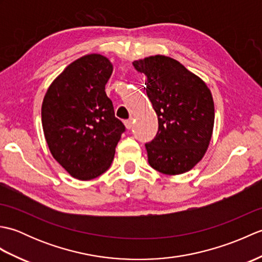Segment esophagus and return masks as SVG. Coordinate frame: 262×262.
Segmentation results:
<instances>
[{
	"instance_id": "1",
	"label": "esophagus",
	"mask_w": 262,
	"mask_h": 262,
	"mask_svg": "<svg viewBox=\"0 0 262 262\" xmlns=\"http://www.w3.org/2000/svg\"><path fill=\"white\" fill-rule=\"evenodd\" d=\"M125 126H126L127 129H130V128L133 127V119L130 118V119L125 120Z\"/></svg>"
}]
</instances>
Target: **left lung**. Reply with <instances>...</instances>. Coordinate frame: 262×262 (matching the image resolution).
Wrapping results in <instances>:
<instances>
[{
  "label": "left lung",
  "instance_id": "left-lung-1",
  "mask_svg": "<svg viewBox=\"0 0 262 262\" xmlns=\"http://www.w3.org/2000/svg\"><path fill=\"white\" fill-rule=\"evenodd\" d=\"M147 77L146 94L158 115L159 130L145 144L148 163L164 174L192 169L207 149L213 133V97L205 82L178 60L155 55L135 60Z\"/></svg>",
  "mask_w": 262,
  "mask_h": 262
}]
</instances>
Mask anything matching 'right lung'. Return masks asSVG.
<instances>
[{
  "label": "right lung",
  "instance_id": "add662e5",
  "mask_svg": "<svg viewBox=\"0 0 262 262\" xmlns=\"http://www.w3.org/2000/svg\"><path fill=\"white\" fill-rule=\"evenodd\" d=\"M113 64L99 54L74 60L48 88L41 122L54 159L79 180L109 169L124 124L115 117L104 88Z\"/></svg>",
  "mask_w": 262,
  "mask_h": 262
}]
</instances>
